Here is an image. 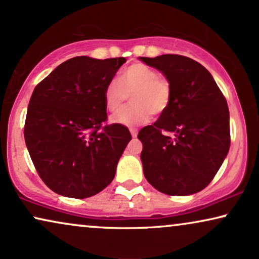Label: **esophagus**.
I'll return each mask as SVG.
<instances>
[{"instance_id":"34e87169","label":"esophagus","mask_w":259,"mask_h":259,"mask_svg":"<svg viewBox=\"0 0 259 259\" xmlns=\"http://www.w3.org/2000/svg\"><path fill=\"white\" fill-rule=\"evenodd\" d=\"M130 134H132L133 137L137 136V130L136 129H130Z\"/></svg>"}]
</instances>
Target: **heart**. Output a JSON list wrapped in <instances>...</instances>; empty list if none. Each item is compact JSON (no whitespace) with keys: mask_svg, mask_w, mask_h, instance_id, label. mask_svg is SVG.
Instances as JSON below:
<instances>
[{"mask_svg":"<svg viewBox=\"0 0 259 259\" xmlns=\"http://www.w3.org/2000/svg\"><path fill=\"white\" fill-rule=\"evenodd\" d=\"M130 94L132 105L113 116L112 123L124 126H137L149 122L153 113L160 115L170 102V85L157 71L136 63L124 68L118 81L111 80L104 89V103L110 112H117Z\"/></svg>","mask_w":259,"mask_h":259,"instance_id":"b5f03b06","label":"heart"}]
</instances>
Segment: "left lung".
Returning <instances> with one entry per match:
<instances>
[{"instance_id":"obj_1","label":"left lung","mask_w":259,"mask_h":259,"mask_svg":"<svg viewBox=\"0 0 259 259\" xmlns=\"http://www.w3.org/2000/svg\"><path fill=\"white\" fill-rule=\"evenodd\" d=\"M170 85V102L139 133L147 181L168 195H191L213 180L230 149V112L212 74L191 58L140 57ZM173 133V137L169 134Z\"/></svg>"}]
</instances>
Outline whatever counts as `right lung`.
<instances>
[{"label": "right lung", "instance_id": "1", "mask_svg": "<svg viewBox=\"0 0 259 259\" xmlns=\"http://www.w3.org/2000/svg\"><path fill=\"white\" fill-rule=\"evenodd\" d=\"M125 61L74 57L34 89L26 146L40 178L57 194L90 198L115 178L132 135L120 124L102 126L106 120L104 89Z\"/></svg>", "mask_w": 259, "mask_h": 259}]
</instances>
